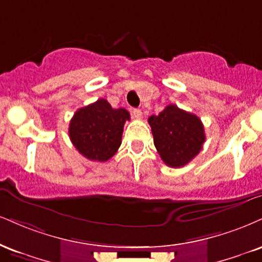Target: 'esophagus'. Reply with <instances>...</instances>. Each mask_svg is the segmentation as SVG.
<instances>
[{
	"label": "esophagus",
	"instance_id": "34e87169",
	"mask_svg": "<svg viewBox=\"0 0 262 262\" xmlns=\"http://www.w3.org/2000/svg\"><path fill=\"white\" fill-rule=\"evenodd\" d=\"M132 113H133L134 118L137 119H140L141 117H143V113H141V111L139 108H133V111H132Z\"/></svg>",
	"mask_w": 262,
	"mask_h": 262
}]
</instances>
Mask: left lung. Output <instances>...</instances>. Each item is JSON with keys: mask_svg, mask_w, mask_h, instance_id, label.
I'll return each instance as SVG.
<instances>
[{"mask_svg": "<svg viewBox=\"0 0 262 262\" xmlns=\"http://www.w3.org/2000/svg\"><path fill=\"white\" fill-rule=\"evenodd\" d=\"M147 121L157 152L167 166L173 168L185 166L203 149L206 139L204 125L193 113L168 105Z\"/></svg>", "mask_w": 262, "mask_h": 262, "instance_id": "left-lung-1", "label": "left lung"}]
</instances>
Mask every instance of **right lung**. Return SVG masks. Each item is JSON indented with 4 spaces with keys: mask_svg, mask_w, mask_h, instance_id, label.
Returning <instances> with one entry per match:
<instances>
[{
    "mask_svg": "<svg viewBox=\"0 0 262 262\" xmlns=\"http://www.w3.org/2000/svg\"><path fill=\"white\" fill-rule=\"evenodd\" d=\"M130 116L124 108H112L105 99L79 108L69 123V138L79 152L91 161L105 162L122 144L123 127Z\"/></svg>",
    "mask_w": 262,
    "mask_h": 262,
    "instance_id": "right-lung-1",
    "label": "right lung"
}]
</instances>
